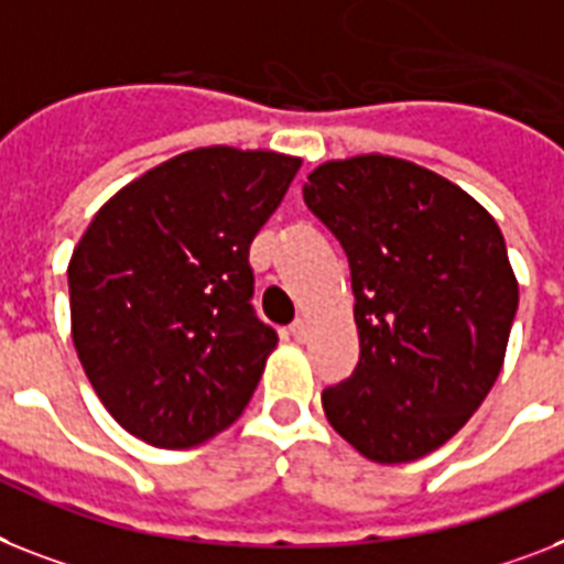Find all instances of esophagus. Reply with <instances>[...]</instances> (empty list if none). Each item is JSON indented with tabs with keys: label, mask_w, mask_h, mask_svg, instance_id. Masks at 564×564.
<instances>
[{
	"label": "esophagus",
	"mask_w": 564,
	"mask_h": 564,
	"mask_svg": "<svg viewBox=\"0 0 564 564\" xmlns=\"http://www.w3.org/2000/svg\"><path fill=\"white\" fill-rule=\"evenodd\" d=\"M288 332H291L293 339H305L308 337V323H305V319H293Z\"/></svg>",
	"instance_id": "esophagus-1"
}]
</instances>
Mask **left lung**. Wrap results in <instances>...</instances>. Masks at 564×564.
Instances as JSON below:
<instances>
[{"mask_svg": "<svg viewBox=\"0 0 564 564\" xmlns=\"http://www.w3.org/2000/svg\"><path fill=\"white\" fill-rule=\"evenodd\" d=\"M305 204L351 268L360 362L323 392L357 453L403 464L438 449L496 383L519 308L505 236L476 198L389 155L316 166Z\"/></svg>", "mask_w": 564, "mask_h": 564, "instance_id": "8db88e82", "label": "left lung"}]
</instances>
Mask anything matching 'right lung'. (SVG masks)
Wrapping results in <instances>:
<instances>
[{
    "label": "right lung",
    "instance_id": "obj_1",
    "mask_svg": "<svg viewBox=\"0 0 564 564\" xmlns=\"http://www.w3.org/2000/svg\"><path fill=\"white\" fill-rule=\"evenodd\" d=\"M300 158L193 149L100 207L68 262L86 377L134 438L187 449L253 398L279 337L256 316L250 241Z\"/></svg>",
    "mask_w": 564,
    "mask_h": 564
}]
</instances>
